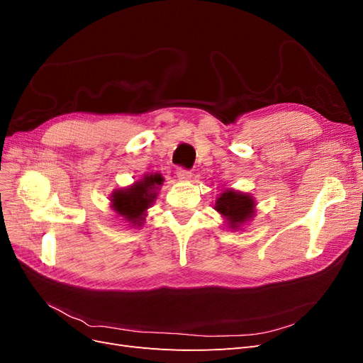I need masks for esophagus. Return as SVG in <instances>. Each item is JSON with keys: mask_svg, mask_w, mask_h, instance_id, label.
Masks as SVG:
<instances>
[{"mask_svg": "<svg viewBox=\"0 0 363 363\" xmlns=\"http://www.w3.org/2000/svg\"><path fill=\"white\" fill-rule=\"evenodd\" d=\"M177 177H179L180 180L186 182V180H189V179L192 177V172H191L189 169H184V168H179V169H177Z\"/></svg>", "mask_w": 363, "mask_h": 363, "instance_id": "34e87169", "label": "esophagus"}]
</instances>
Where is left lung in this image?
<instances>
[{"label":"left lung","instance_id":"1","mask_svg":"<svg viewBox=\"0 0 363 363\" xmlns=\"http://www.w3.org/2000/svg\"><path fill=\"white\" fill-rule=\"evenodd\" d=\"M216 211L224 216L230 228H239L255 216L256 203L251 195L227 189L216 199Z\"/></svg>","mask_w":363,"mask_h":363}]
</instances>
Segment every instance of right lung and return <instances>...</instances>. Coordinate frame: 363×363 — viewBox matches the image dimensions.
<instances>
[{
    "label": "right lung",
    "mask_w": 363,
    "mask_h": 363,
    "mask_svg": "<svg viewBox=\"0 0 363 363\" xmlns=\"http://www.w3.org/2000/svg\"><path fill=\"white\" fill-rule=\"evenodd\" d=\"M162 174H145L125 189H116L112 194V208L127 223L142 225L147 216V208L157 199V189L162 186Z\"/></svg>",
    "instance_id": "right-lung-1"
}]
</instances>
